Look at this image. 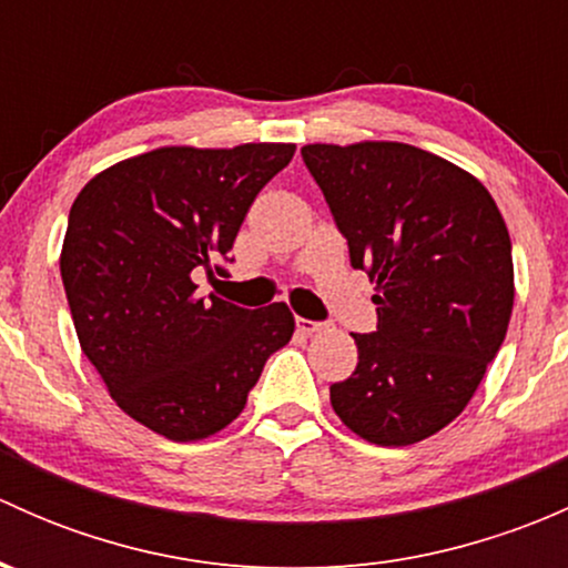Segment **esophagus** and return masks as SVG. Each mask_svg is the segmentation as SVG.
I'll return each instance as SVG.
<instances>
[{
	"mask_svg": "<svg viewBox=\"0 0 568 568\" xmlns=\"http://www.w3.org/2000/svg\"><path fill=\"white\" fill-rule=\"evenodd\" d=\"M296 329H300L302 335H316V332L324 329V324H318V321H311V318H296Z\"/></svg>",
	"mask_w": 568,
	"mask_h": 568,
	"instance_id": "34e87169",
	"label": "esophagus"
}]
</instances>
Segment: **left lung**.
Segmentation results:
<instances>
[{"label": "left lung", "mask_w": 568, "mask_h": 568, "mask_svg": "<svg viewBox=\"0 0 568 568\" xmlns=\"http://www.w3.org/2000/svg\"><path fill=\"white\" fill-rule=\"evenodd\" d=\"M376 294V332L329 387L343 426L382 448L443 432L500 352L514 307L511 239L484 183L406 142L302 148Z\"/></svg>", "instance_id": "8db88e82"}]
</instances>
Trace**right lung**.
Instances as JSON below:
<instances>
[{"label": "right lung", "mask_w": 568, "mask_h": 568, "mask_svg": "<svg viewBox=\"0 0 568 568\" xmlns=\"http://www.w3.org/2000/svg\"><path fill=\"white\" fill-rule=\"evenodd\" d=\"M291 142L170 145L123 159L77 194L60 252L84 357L114 404L173 443L231 426L268 354L294 335L285 302L244 311L197 294Z\"/></svg>", "instance_id": "right-lung-1"}]
</instances>
